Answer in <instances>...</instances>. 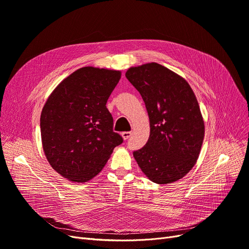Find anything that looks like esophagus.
Listing matches in <instances>:
<instances>
[{"label": "esophagus", "instance_id": "obj_1", "mask_svg": "<svg viewBox=\"0 0 249 249\" xmlns=\"http://www.w3.org/2000/svg\"><path fill=\"white\" fill-rule=\"evenodd\" d=\"M131 134H132V132H131V131H124V132H122V133H121L122 137H123L125 140H127L130 136H131Z\"/></svg>", "mask_w": 249, "mask_h": 249}]
</instances>
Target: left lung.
Masks as SVG:
<instances>
[{
	"label": "left lung",
	"mask_w": 249,
	"mask_h": 249,
	"mask_svg": "<svg viewBox=\"0 0 249 249\" xmlns=\"http://www.w3.org/2000/svg\"><path fill=\"white\" fill-rule=\"evenodd\" d=\"M149 116L146 144L133 151L141 171L156 184L185 177L197 161L205 127L197 99L181 76L156 62L129 69Z\"/></svg>",
	"instance_id": "left-lung-1"
}]
</instances>
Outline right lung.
Masks as SVG:
<instances>
[{
  "label": "right lung",
  "mask_w": 249,
  "mask_h": 249,
  "mask_svg": "<svg viewBox=\"0 0 249 249\" xmlns=\"http://www.w3.org/2000/svg\"><path fill=\"white\" fill-rule=\"evenodd\" d=\"M120 77L118 71L82 68L64 78L46 101L40 117L43 150L65 178H93L123 143L106 107Z\"/></svg>",
  "instance_id": "obj_1"
}]
</instances>
